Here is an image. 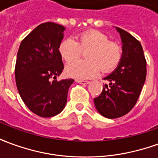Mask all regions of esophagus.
<instances>
[{
  "label": "esophagus",
  "instance_id": "obj_1",
  "mask_svg": "<svg viewBox=\"0 0 158 158\" xmlns=\"http://www.w3.org/2000/svg\"><path fill=\"white\" fill-rule=\"evenodd\" d=\"M76 82L82 84V85H87V84H89V81H88V80H83V79H76Z\"/></svg>",
  "mask_w": 158,
  "mask_h": 158
}]
</instances>
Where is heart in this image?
<instances>
[{"instance_id": "heart-1", "label": "heart", "mask_w": 158, "mask_h": 158, "mask_svg": "<svg viewBox=\"0 0 158 158\" xmlns=\"http://www.w3.org/2000/svg\"><path fill=\"white\" fill-rule=\"evenodd\" d=\"M88 50L86 61H74L81 52ZM60 56L66 62V73L74 79H88L100 72L110 73L118 66L123 56V48L118 43L110 41L109 37L97 30L86 31L73 39L63 40L58 47Z\"/></svg>"}]
</instances>
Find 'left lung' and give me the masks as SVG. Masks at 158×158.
Segmentation results:
<instances>
[{
    "mask_svg": "<svg viewBox=\"0 0 158 158\" xmlns=\"http://www.w3.org/2000/svg\"><path fill=\"white\" fill-rule=\"evenodd\" d=\"M116 29L123 43L122 59L116 69L104 78L108 85L94 99L100 114L111 119L125 115L135 106L146 77V61L139 41L125 30Z\"/></svg>",
    "mask_w": 158,
    "mask_h": 158,
    "instance_id": "left-lung-1",
    "label": "left lung"
}]
</instances>
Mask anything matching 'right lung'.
Listing matches in <instances>:
<instances>
[{"label":"right lung","mask_w":158,"mask_h":158,"mask_svg":"<svg viewBox=\"0 0 158 158\" xmlns=\"http://www.w3.org/2000/svg\"><path fill=\"white\" fill-rule=\"evenodd\" d=\"M65 28L55 23L37 26L23 40L15 66L17 88L31 112L51 118L65 107L73 79L56 80L64 69L58 52Z\"/></svg>","instance_id":"obj_1"}]
</instances>
